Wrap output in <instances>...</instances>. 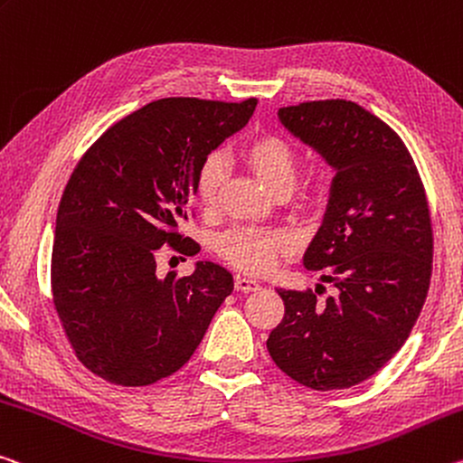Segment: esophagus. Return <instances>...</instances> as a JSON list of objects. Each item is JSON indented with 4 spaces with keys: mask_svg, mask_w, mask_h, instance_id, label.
<instances>
[{
    "mask_svg": "<svg viewBox=\"0 0 463 463\" xmlns=\"http://www.w3.org/2000/svg\"><path fill=\"white\" fill-rule=\"evenodd\" d=\"M234 288L241 292H251V290L260 288V282L253 280V278H247V276H237L234 278Z\"/></svg>",
    "mask_w": 463,
    "mask_h": 463,
    "instance_id": "esophagus-1",
    "label": "esophagus"
}]
</instances>
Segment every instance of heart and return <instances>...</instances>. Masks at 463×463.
Wrapping results in <instances>:
<instances>
[{"label": "heart", "mask_w": 463, "mask_h": 463, "mask_svg": "<svg viewBox=\"0 0 463 463\" xmlns=\"http://www.w3.org/2000/svg\"><path fill=\"white\" fill-rule=\"evenodd\" d=\"M241 158L251 168L263 185L271 194L295 185L298 173V156L288 142L278 136H261L247 142L241 150ZM222 163L216 154H212L202 163L197 173L195 192L203 205L216 202L220 183H222ZM290 237L278 231H261L253 226H239L224 232L218 239V251L222 258L232 261L234 266L247 271H266L278 258V253L290 247Z\"/></svg>", "instance_id": "heart-1"}]
</instances>
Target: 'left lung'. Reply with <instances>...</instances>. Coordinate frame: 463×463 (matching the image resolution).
I'll return each mask as SVG.
<instances>
[{"label": "left lung", "mask_w": 463, "mask_h": 463, "mask_svg": "<svg viewBox=\"0 0 463 463\" xmlns=\"http://www.w3.org/2000/svg\"><path fill=\"white\" fill-rule=\"evenodd\" d=\"M282 126L335 175L324 222L303 255L335 295L278 290L284 317L268 337L271 361L317 392L346 390L383 366L416 324L432 271L427 195L402 137L344 99L278 111Z\"/></svg>", "instance_id": "1"}]
</instances>
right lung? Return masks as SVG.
<instances>
[{"label": "right lung", "mask_w": 463, "mask_h": 463, "mask_svg": "<svg viewBox=\"0 0 463 463\" xmlns=\"http://www.w3.org/2000/svg\"><path fill=\"white\" fill-rule=\"evenodd\" d=\"M258 99H160L109 128L61 195L51 290L78 361L109 383L152 385L185 364L232 292V276L197 261L156 274V251L194 253L183 237L200 166L247 126Z\"/></svg>", "instance_id": "1"}]
</instances>
